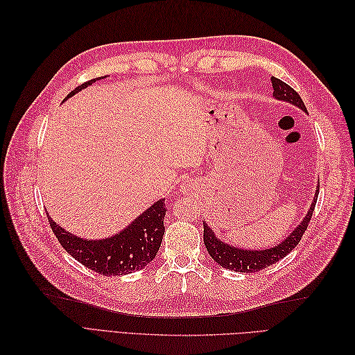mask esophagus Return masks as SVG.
<instances>
[{"label": "esophagus", "instance_id": "obj_1", "mask_svg": "<svg viewBox=\"0 0 355 355\" xmlns=\"http://www.w3.org/2000/svg\"><path fill=\"white\" fill-rule=\"evenodd\" d=\"M184 189H188V191L191 189V185H189V184H187V182H185V185H184Z\"/></svg>", "mask_w": 355, "mask_h": 355}]
</instances>
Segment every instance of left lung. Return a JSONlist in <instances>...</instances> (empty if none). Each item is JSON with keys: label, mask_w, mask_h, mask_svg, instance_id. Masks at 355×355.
<instances>
[{"label": "left lung", "mask_w": 355, "mask_h": 355, "mask_svg": "<svg viewBox=\"0 0 355 355\" xmlns=\"http://www.w3.org/2000/svg\"><path fill=\"white\" fill-rule=\"evenodd\" d=\"M271 83H272V89H274L272 96L275 99L292 103V105L297 106L299 110L306 112L304 101L300 99V96L292 87H290L288 84H286L284 81L278 80L275 77L271 78ZM318 189H320V185L317 187L314 200H313V202H311V207L306 213V216L304 218V220L300 222L292 232H290V235L284 241L271 247V249L247 250V249H241V247H234L231 244L220 241V239H218L216 235H214V232L211 231L209 225L206 222H202V225H204V245H206V249H207L209 254L211 256V259L214 262H218L220 266L227 268V270L237 271V272H256V271L263 270V268H266V266H271L272 263H275L278 261H282L283 257H286L290 252L295 249L297 243L300 241V239H302L304 232L306 231L311 216H313V211L315 209Z\"/></svg>", "instance_id": "8db88e82"}]
</instances>
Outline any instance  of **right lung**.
Instances as JSON below:
<instances>
[{"label":"right lung","mask_w":355,"mask_h":355,"mask_svg":"<svg viewBox=\"0 0 355 355\" xmlns=\"http://www.w3.org/2000/svg\"><path fill=\"white\" fill-rule=\"evenodd\" d=\"M96 80H103V77L78 85L67 96L65 101L87 85H92ZM164 216L166 202L164 198H161L112 237L85 240L59 227L47 213L50 227L63 249L89 270L108 277L139 271L154 259L163 241Z\"/></svg>","instance_id":"add662e5"}]
</instances>
